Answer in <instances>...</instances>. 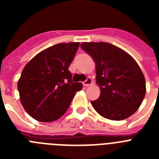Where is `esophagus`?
<instances>
[{"label": "esophagus", "instance_id": "esophagus-1", "mask_svg": "<svg viewBox=\"0 0 159 159\" xmlns=\"http://www.w3.org/2000/svg\"><path fill=\"white\" fill-rule=\"evenodd\" d=\"M92 79H91L90 77H87V80H86V81H84L82 84H83V86H84V87H88V86H90V85L92 84Z\"/></svg>", "mask_w": 159, "mask_h": 159}]
</instances>
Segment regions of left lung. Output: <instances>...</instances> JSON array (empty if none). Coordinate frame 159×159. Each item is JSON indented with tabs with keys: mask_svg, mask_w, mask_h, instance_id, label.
I'll use <instances>...</instances> for the list:
<instances>
[{
	"mask_svg": "<svg viewBox=\"0 0 159 159\" xmlns=\"http://www.w3.org/2000/svg\"><path fill=\"white\" fill-rule=\"evenodd\" d=\"M81 48L96 62L101 95L91 103L97 113L111 120L132 116L146 93L145 78L137 62L121 48L105 42H85Z\"/></svg>",
	"mask_w": 159,
	"mask_h": 159,
	"instance_id": "obj_1",
	"label": "left lung"
}]
</instances>
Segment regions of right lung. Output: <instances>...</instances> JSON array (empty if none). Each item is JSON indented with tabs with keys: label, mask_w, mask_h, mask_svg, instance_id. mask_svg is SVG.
<instances>
[{
	"label": "right lung",
	"mask_w": 159,
	"mask_h": 159,
	"mask_svg": "<svg viewBox=\"0 0 159 159\" xmlns=\"http://www.w3.org/2000/svg\"><path fill=\"white\" fill-rule=\"evenodd\" d=\"M79 43H57L34 56L18 81L21 104L37 120L52 122L64 115L81 82L72 81L68 70Z\"/></svg>",
	"instance_id": "obj_1"
}]
</instances>
